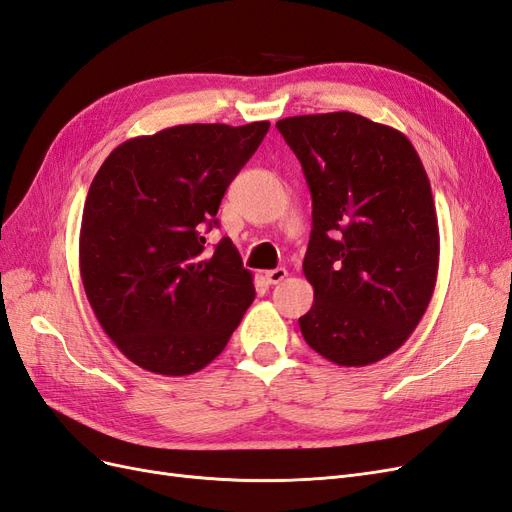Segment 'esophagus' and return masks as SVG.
Masks as SVG:
<instances>
[{"label": "esophagus", "mask_w": 512, "mask_h": 512, "mask_svg": "<svg viewBox=\"0 0 512 512\" xmlns=\"http://www.w3.org/2000/svg\"><path fill=\"white\" fill-rule=\"evenodd\" d=\"M265 277H267V282H269V284H280V282H284L286 277H288V271H286L284 267H277V269L267 271V273H265Z\"/></svg>", "instance_id": "esophagus-1"}]
</instances>
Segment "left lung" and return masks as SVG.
I'll use <instances>...</instances> for the list:
<instances>
[{"instance_id":"obj_1","label":"left lung","mask_w":512,"mask_h":512,"mask_svg":"<svg viewBox=\"0 0 512 512\" xmlns=\"http://www.w3.org/2000/svg\"><path fill=\"white\" fill-rule=\"evenodd\" d=\"M312 192L303 273L314 303L307 346L365 367L404 346L438 280L440 230L431 185L404 132L339 111L275 123Z\"/></svg>"}]
</instances>
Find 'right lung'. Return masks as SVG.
I'll use <instances>...</instances> for the list:
<instances>
[{
    "label": "right lung",
    "mask_w": 512,
    "mask_h": 512,
    "mask_svg": "<svg viewBox=\"0 0 512 512\" xmlns=\"http://www.w3.org/2000/svg\"><path fill=\"white\" fill-rule=\"evenodd\" d=\"M269 121L185 123L121 143L89 185L79 267L104 333L132 363L190 376L218 356L254 301L230 239L207 252L224 192Z\"/></svg>",
    "instance_id": "1"
}]
</instances>
